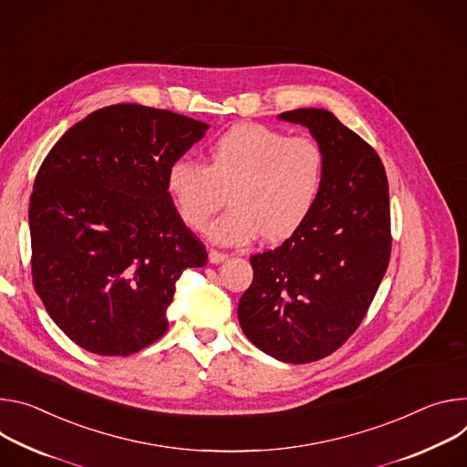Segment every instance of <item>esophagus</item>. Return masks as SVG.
<instances>
[{"mask_svg":"<svg viewBox=\"0 0 467 467\" xmlns=\"http://www.w3.org/2000/svg\"><path fill=\"white\" fill-rule=\"evenodd\" d=\"M210 264H221V262H226L228 260V254L226 252H221V250H210Z\"/></svg>","mask_w":467,"mask_h":467,"instance_id":"34e87169","label":"esophagus"}]
</instances>
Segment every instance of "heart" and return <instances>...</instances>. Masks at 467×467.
I'll use <instances>...</instances> for the list:
<instances>
[{
	"label": "heart",
	"mask_w": 467,
	"mask_h": 467,
	"mask_svg": "<svg viewBox=\"0 0 467 467\" xmlns=\"http://www.w3.org/2000/svg\"><path fill=\"white\" fill-rule=\"evenodd\" d=\"M325 146L264 124H239L207 148L205 163L178 158L167 169V191L180 219L205 232L228 196L232 210L212 228L224 244L255 237L280 243L312 215L327 180Z\"/></svg>",
	"instance_id": "1"
}]
</instances>
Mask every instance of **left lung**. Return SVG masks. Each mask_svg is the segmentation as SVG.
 Returning a JSON list of instances; mask_svg holds the SVG:
<instances>
[{"instance_id":"1","label":"left lung","mask_w":467,"mask_h":467,"mask_svg":"<svg viewBox=\"0 0 467 467\" xmlns=\"http://www.w3.org/2000/svg\"><path fill=\"white\" fill-rule=\"evenodd\" d=\"M325 146L323 192L302 228L254 254V278L237 307L244 336L287 364L337 350L364 321L391 255L389 191L379 153L327 109H293Z\"/></svg>"}]
</instances>
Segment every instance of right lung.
Here are the masks:
<instances>
[{
  "instance_id": "1",
  "label": "right lung",
  "mask_w": 467,
  "mask_h": 467,
  "mask_svg": "<svg viewBox=\"0 0 467 467\" xmlns=\"http://www.w3.org/2000/svg\"><path fill=\"white\" fill-rule=\"evenodd\" d=\"M205 130L119 103L74 124L42 161L29 200L33 285L81 348L130 356L158 341L180 275L205 265L167 191L169 165Z\"/></svg>"
}]
</instances>
